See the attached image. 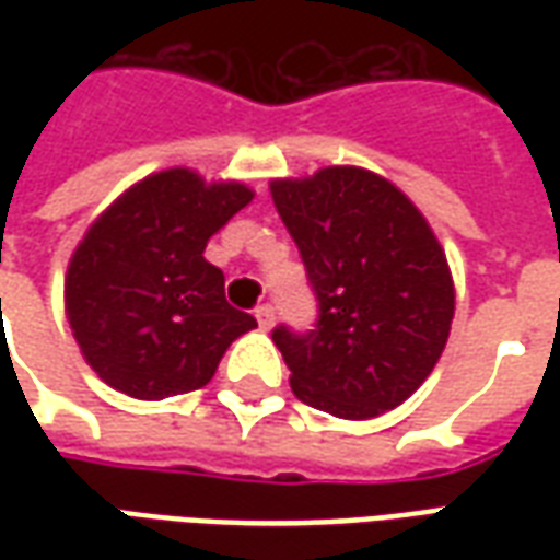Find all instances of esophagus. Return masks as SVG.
<instances>
[{"label": "esophagus", "mask_w": 560, "mask_h": 560, "mask_svg": "<svg viewBox=\"0 0 560 560\" xmlns=\"http://www.w3.org/2000/svg\"><path fill=\"white\" fill-rule=\"evenodd\" d=\"M255 317H257V324H260V327L269 329V327H272V324H276V308H272V305H269V303L257 305Z\"/></svg>", "instance_id": "obj_1"}]
</instances>
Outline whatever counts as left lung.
Instances as JSON below:
<instances>
[{"label": "left lung", "mask_w": 560, "mask_h": 560, "mask_svg": "<svg viewBox=\"0 0 560 560\" xmlns=\"http://www.w3.org/2000/svg\"><path fill=\"white\" fill-rule=\"evenodd\" d=\"M269 188L317 300L315 329H272L296 399L341 420L393 411L432 375L450 336L444 248L396 185L360 167Z\"/></svg>", "instance_id": "1"}]
</instances>
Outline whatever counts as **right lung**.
<instances>
[{
    "mask_svg": "<svg viewBox=\"0 0 560 560\" xmlns=\"http://www.w3.org/2000/svg\"><path fill=\"white\" fill-rule=\"evenodd\" d=\"M252 191L207 185L185 167L128 188L71 257L66 312L86 363L131 399L200 389L233 339L257 327L224 300V272L203 248Z\"/></svg>",
    "mask_w": 560,
    "mask_h": 560,
    "instance_id": "obj_1",
    "label": "right lung"
}]
</instances>
